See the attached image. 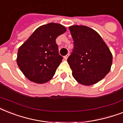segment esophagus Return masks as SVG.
<instances>
[{
    "label": "esophagus",
    "mask_w": 123,
    "mask_h": 123,
    "mask_svg": "<svg viewBox=\"0 0 123 123\" xmlns=\"http://www.w3.org/2000/svg\"><path fill=\"white\" fill-rule=\"evenodd\" d=\"M68 56H69V54H67L66 55H65L64 57V59L66 60L68 59Z\"/></svg>",
    "instance_id": "1"
}]
</instances>
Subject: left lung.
<instances>
[{"mask_svg": "<svg viewBox=\"0 0 123 123\" xmlns=\"http://www.w3.org/2000/svg\"><path fill=\"white\" fill-rule=\"evenodd\" d=\"M74 49L68 58L73 78L84 86L101 80L111 70L112 55L97 32L85 25L69 27Z\"/></svg>", "mask_w": 123, "mask_h": 123, "instance_id": "1", "label": "left lung"}]
</instances>
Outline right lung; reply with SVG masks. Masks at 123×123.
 Listing matches in <instances>:
<instances>
[{
    "instance_id": "obj_1",
    "label": "right lung",
    "mask_w": 123,
    "mask_h": 123,
    "mask_svg": "<svg viewBox=\"0 0 123 123\" xmlns=\"http://www.w3.org/2000/svg\"><path fill=\"white\" fill-rule=\"evenodd\" d=\"M66 31L61 24L43 25L36 29L18 48L16 62L25 77L37 84L52 79L62 62L56 38Z\"/></svg>"
}]
</instances>
